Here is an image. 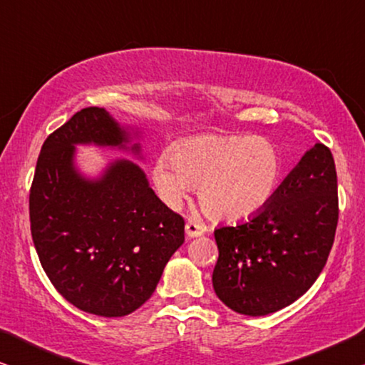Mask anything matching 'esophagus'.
Masks as SVG:
<instances>
[{"mask_svg": "<svg viewBox=\"0 0 365 365\" xmlns=\"http://www.w3.org/2000/svg\"><path fill=\"white\" fill-rule=\"evenodd\" d=\"M204 231H206L204 224H199V222H194V221L186 222L187 237H197V236H201V234H204Z\"/></svg>", "mask_w": 365, "mask_h": 365, "instance_id": "34e87169", "label": "esophagus"}]
</instances>
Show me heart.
Instances as JSON below:
<instances>
[{
	"label": "heart",
	"instance_id": "1",
	"mask_svg": "<svg viewBox=\"0 0 365 365\" xmlns=\"http://www.w3.org/2000/svg\"><path fill=\"white\" fill-rule=\"evenodd\" d=\"M279 149L264 138L197 136L161 153L153 166L159 196L176 207L197 184V199L209 216L244 221L264 211L282 181Z\"/></svg>",
	"mask_w": 365,
	"mask_h": 365
}]
</instances>
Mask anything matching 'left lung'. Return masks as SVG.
<instances>
[{"label":"left lung","mask_w":365,"mask_h":365,"mask_svg":"<svg viewBox=\"0 0 365 365\" xmlns=\"http://www.w3.org/2000/svg\"><path fill=\"white\" fill-rule=\"evenodd\" d=\"M337 221L336 164L331 149L317 143L264 211L214 231L217 297L232 311L254 317L292 304L326 266Z\"/></svg>","instance_id":"left-lung-1"}]
</instances>
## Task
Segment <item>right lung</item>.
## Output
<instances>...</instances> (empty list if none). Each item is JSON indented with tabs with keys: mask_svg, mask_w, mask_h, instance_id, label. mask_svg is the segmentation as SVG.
<instances>
[{
	"mask_svg": "<svg viewBox=\"0 0 365 365\" xmlns=\"http://www.w3.org/2000/svg\"><path fill=\"white\" fill-rule=\"evenodd\" d=\"M126 141L103 108H84L46 138L29 189L31 236L44 272L74 307L103 317L141 307L184 242L182 216L154 194L136 164L114 163L99 181L74 169V144Z\"/></svg>",
	"mask_w": 365,
	"mask_h": 365,
	"instance_id": "right-lung-1",
	"label": "right lung"
}]
</instances>
